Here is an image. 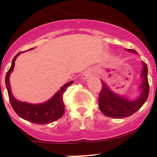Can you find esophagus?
Returning a JSON list of instances; mask_svg holds the SVG:
<instances>
[{"mask_svg": "<svg viewBox=\"0 0 157 157\" xmlns=\"http://www.w3.org/2000/svg\"><path fill=\"white\" fill-rule=\"evenodd\" d=\"M91 75H92V72H91V70H86V71H84V73L82 74V79L85 80H87V79H88Z\"/></svg>", "mask_w": 157, "mask_h": 157, "instance_id": "1", "label": "esophagus"}]
</instances>
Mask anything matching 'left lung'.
<instances>
[{"label":"left lung","mask_w":157,"mask_h":157,"mask_svg":"<svg viewBox=\"0 0 157 157\" xmlns=\"http://www.w3.org/2000/svg\"><path fill=\"white\" fill-rule=\"evenodd\" d=\"M126 50L128 52L137 53V52L133 49ZM147 74V65L142 62V70L140 75L142 83L138 86L141 94L135 100H131L126 97L116 94L108 87L105 82L101 80L102 88L98 97V105L101 113L109 117L124 118L137 112L143 105L149 96V86Z\"/></svg>","instance_id":"obj_1"}]
</instances>
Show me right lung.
I'll return each mask as SVG.
<instances>
[{
    "label": "right lung",
    "mask_w": 157,
    "mask_h": 157,
    "mask_svg": "<svg viewBox=\"0 0 157 157\" xmlns=\"http://www.w3.org/2000/svg\"><path fill=\"white\" fill-rule=\"evenodd\" d=\"M30 48L29 50H32ZM28 50V51H29ZM19 52L14 57L12 66L5 76V84L8 90L9 101L14 111L21 118L26 121L36 124H46L54 122L63 117L65 112V105L63 102V94L69 86L73 84V81L66 83L59 91L54 94V96L48 101L40 104H31V103L21 101L16 99L13 96L11 90L9 77L15 66V61L17 57L21 54Z\"/></svg>",
    "instance_id": "obj_1"
}]
</instances>
